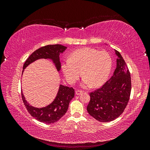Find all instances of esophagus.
I'll return each mask as SVG.
<instances>
[{"instance_id":"obj_1","label":"esophagus","mask_w":150,"mask_h":150,"mask_svg":"<svg viewBox=\"0 0 150 150\" xmlns=\"http://www.w3.org/2000/svg\"><path fill=\"white\" fill-rule=\"evenodd\" d=\"M83 92L82 91H79V90H77L76 91V95H80L82 94Z\"/></svg>"}]
</instances>
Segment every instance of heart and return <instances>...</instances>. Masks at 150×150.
<instances>
[{
    "label": "heart",
    "mask_w": 150,
    "mask_h": 150,
    "mask_svg": "<svg viewBox=\"0 0 150 150\" xmlns=\"http://www.w3.org/2000/svg\"><path fill=\"white\" fill-rule=\"evenodd\" d=\"M112 61L109 54L90 47L79 49L72 52L69 59L62 64V70L70 84L75 83L81 73L84 76L82 86L88 88L103 84L110 74Z\"/></svg>",
    "instance_id": "obj_1"
}]
</instances>
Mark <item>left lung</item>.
I'll return each mask as SVG.
<instances>
[{"instance_id":"1","label":"left lung","mask_w":150,"mask_h":150,"mask_svg":"<svg viewBox=\"0 0 150 150\" xmlns=\"http://www.w3.org/2000/svg\"><path fill=\"white\" fill-rule=\"evenodd\" d=\"M116 67L113 75L100 89L90 93L87 106L89 114L100 122H110L124 111L129 99L131 76L121 54L115 50Z\"/></svg>"}]
</instances>
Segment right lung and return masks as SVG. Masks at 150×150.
I'll list each match as a JSON object with an SVG mask.
<instances>
[{"label":"right lung","instance_id":"1","mask_svg":"<svg viewBox=\"0 0 150 150\" xmlns=\"http://www.w3.org/2000/svg\"><path fill=\"white\" fill-rule=\"evenodd\" d=\"M67 47L60 44L47 45L35 51L28 58L23 66V71L32 63L40 59L51 60L56 69L59 72L61 69L59 55L62 54ZM74 96V90L72 88H69L60 84L56 98L53 101L47 106L42 108H36L27 101L23 93L22 92V98L24 105L28 112L35 119L46 124L54 123L64 116L67 111L69 104Z\"/></svg>","mask_w":150,"mask_h":150}]
</instances>
